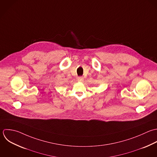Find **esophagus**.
I'll return each instance as SVG.
<instances>
[{
  "mask_svg": "<svg viewBox=\"0 0 157 157\" xmlns=\"http://www.w3.org/2000/svg\"><path fill=\"white\" fill-rule=\"evenodd\" d=\"M78 81H79V82H82L84 81V78L82 76H80V77H78Z\"/></svg>",
  "mask_w": 157,
  "mask_h": 157,
  "instance_id": "34e87169",
  "label": "esophagus"
}]
</instances>
